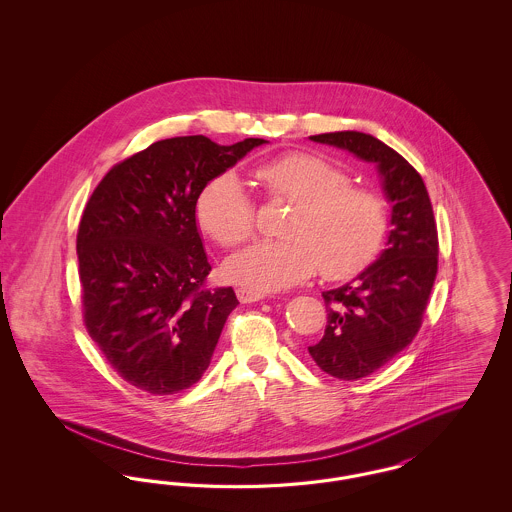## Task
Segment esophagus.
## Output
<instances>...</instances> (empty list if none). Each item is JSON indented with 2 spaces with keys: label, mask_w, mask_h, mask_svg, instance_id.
<instances>
[{
  "label": "esophagus",
  "mask_w": 512,
  "mask_h": 512,
  "mask_svg": "<svg viewBox=\"0 0 512 512\" xmlns=\"http://www.w3.org/2000/svg\"><path fill=\"white\" fill-rule=\"evenodd\" d=\"M236 295L242 303H255V301H261L265 299V293L255 292V290H249V288H238Z\"/></svg>",
  "instance_id": "1"
}]
</instances>
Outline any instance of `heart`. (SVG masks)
<instances>
[{"mask_svg": "<svg viewBox=\"0 0 512 512\" xmlns=\"http://www.w3.org/2000/svg\"><path fill=\"white\" fill-rule=\"evenodd\" d=\"M274 199L295 203L284 240H263L234 253L226 274L255 292H280L318 267L330 280L347 278L378 255L390 230L382 194L351 186V174L315 153H288L255 171ZM199 226L220 245L242 244L255 232V201L232 171L211 178L195 199Z\"/></svg>", "mask_w": 512, "mask_h": 512, "instance_id": "1", "label": "heart"}]
</instances>
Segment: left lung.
<instances>
[{
	"label": "left lung",
	"instance_id": "left-lung-1",
	"mask_svg": "<svg viewBox=\"0 0 512 512\" xmlns=\"http://www.w3.org/2000/svg\"><path fill=\"white\" fill-rule=\"evenodd\" d=\"M311 140L372 163L391 207L386 249L351 282L322 292L328 324L309 347L326 374L359 380L401 353L420 330L438 274V228L422 176L395 149L355 130Z\"/></svg>",
	"mask_w": 512,
	"mask_h": 512
}]
</instances>
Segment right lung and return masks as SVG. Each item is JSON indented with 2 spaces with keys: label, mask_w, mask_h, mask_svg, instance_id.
<instances>
[{
  "label": "right lung",
  "mask_w": 512,
  "mask_h": 512,
  "mask_svg": "<svg viewBox=\"0 0 512 512\" xmlns=\"http://www.w3.org/2000/svg\"><path fill=\"white\" fill-rule=\"evenodd\" d=\"M263 144L161 140L115 165L90 197L76 236L84 322L107 363L138 390H188L211 363L238 299L232 288H203L211 265L195 199Z\"/></svg>",
  "instance_id": "obj_1"
}]
</instances>
